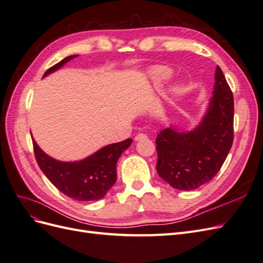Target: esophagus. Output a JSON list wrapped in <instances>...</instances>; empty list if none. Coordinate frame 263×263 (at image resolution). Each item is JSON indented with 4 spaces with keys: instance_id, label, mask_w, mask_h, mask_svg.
Listing matches in <instances>:
<instances>
[{
    "instance_id": "esophagus-1",
    "label": "esophagus",
    "mask_w": 263,
    "mask_h": 263,
    "mask_svg": "<svg viewBox=\"0 0 263 263\" xmlns=\"http://www.w3.org/2000/svg\"><path fill=\"white\" fill-rule=\"evenodd\" d=\"M146 138H147V135H146V134H142V133H140V134L136 135V137H135V140L138 141V140H141V139H146Z\"/></svg>"
}]
</instances>
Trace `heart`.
Instances as JSON below:
<instances>
[{
    "instance_id": "obj_1",
    "label": "heart",
    "mask_w": 263,
    "mask_h": 263,
    "mask_svg": "<svg viewBox=\"0 0 263 263\" xmlns=\"http://www.w3.org/2000/svg\"><path fill=\"white\" fill-rule=\"evenodd\" d=\"M149 76L155 83H163L166 80H169L172 76V70L168 67L158 66L150 70Z\"/></svg>"
}]
</instances>
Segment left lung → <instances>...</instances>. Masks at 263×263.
<instances>
[{
	"label": "left lung",
	"instance_id": "obj_1",
	"mask_svg": "<svg viewBox=\"0 0 263 263\" xmlns=\"http://www.w3.org/2000/svg\"><path fill=\"white\" fill-rule=\"evenodd\" d=\"M233 141L234 97L217 66L213 97L202 123L189 133L165 128L158 134L157 172L174 189L195 190L216 176Z\"/></svg>",
	"mask_w": 263,
	"mask_h": 263
}]
</instances>
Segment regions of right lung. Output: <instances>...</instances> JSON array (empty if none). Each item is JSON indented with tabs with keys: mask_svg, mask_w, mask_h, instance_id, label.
Segmentation results:
<instances>
[{
	"mask_svg": "<svg viewBox=\"0 0 263 263\" xmlns=\"http://www.w3.org/2000/svg\"><path fill=\"white\" fill-rule=\"evenodd\" d=\"M78 54L55 63L46 71L44 77L61 68ZM133 139L128 138L103 147L84 160L62 162L54 160L38 147L33 138L36 161L45 176L61 193L77 201H97L104 197L117 178L116 164L119 156L128 148Z\"/></svg>",
	"mask_w": 263,
	"mask_h": 263,
	"instance_id": "right-lung-1",
	"label": "right lung"
}]
</instances>
